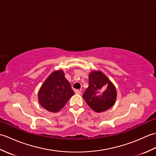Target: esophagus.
Returning a JSON list of instances; mask_svg holds the SVG:
<instances>
[{
  "instance_id": "esophagus-1",
  "label": "esophagus",
  "mask_w": 156,
  "mask_h": 156,
  "mask_svg": "<svg viewBox=\"0 0 156 156\" xmlns=\"http://www.w3.org/2000/svg\"><path fill=\"white\" fill-rule=\"evenodd\" d=\"M74 91H75V93H76V94H81L80 90H75Z\"/></svg>"
}]
</instances>
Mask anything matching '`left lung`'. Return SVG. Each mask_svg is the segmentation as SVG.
I'll use <instances>...</instances> for the list:
<instances>
[{"instance_id": "left-lung-1", "label": "left lung", "mask_w": 156, "mask_h": 156, "mask_svg": "<svg viewBox=\"0 0 156 156\" xmlns=\"http://www.w3.org/2000/svg\"><path fill=\"white\" fill-rule=\"evenodd\" d=\"M83 98L92 110L101 112L113 106L117 99V90L103 73L94 70L89 74L88 87Z\"/></svg>"}]
</instances>
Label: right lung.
Listing matches in <instances>:
<instances>
[{"instance_id": "1", "label": "right lung", "mask_w": 156, "mask_h": 156, "mask_svg": "<svg viewBox=\"0 0 156 156\" xmlns=\"http://www.w3.org/2000/svg\"><path fill=\"white\" fill-rule=\"evenodd\" d=\"M74 94L62 69L53 72L42 84L38 92L39 104L46 110L57 112Z\"/></svg>"}]
</instances>
